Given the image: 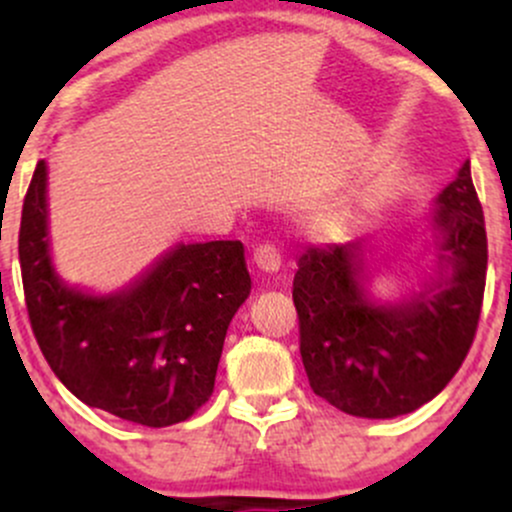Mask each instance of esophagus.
Instances as JSON below:
<instances>
[{"mask_svg":"<svg viewBox=\"0 0 512 512\" xmlns=\"http://www.w3.org/2000/svg\"><path fill=\"white\" fill-rule=\"evenodd\" d=\"M252 257H255V264L262 269V272H276V269L281 267V252L274 243L257 245L255 252H252Z\"/></svg>","mask_w":512,"mask_h":512,"instance_id":"34e87169","label":"esophagus"}]
</instances>
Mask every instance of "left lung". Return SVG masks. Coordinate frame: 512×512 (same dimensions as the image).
Wrapping results in <instances>:
<instances>
[{"label": "left lung", "instance_id": "left-lung-1", "mask_svg": "<svg viewBox=\"0 0 512 512\" xmlns=\"http://www.w3.org/2000/svg\"><path fill=\"white\" fill-rule=\"evenodd\" d=\"M433 223L452 274L433 296L383 308L358 281V243L313 245L298 260L293 303L308 383L363 419L409 414L450 383L477 334L486 286V226L469 161L440 192Z\"/></svg>", "mask_w": 512, "mask_h": 512}]
</instances>
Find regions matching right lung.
Instances as JSON below:
<instances>
[{"label": "right lung", "mask_w": 512, "mask_h": 512, "mask_svg": "<svg viewBox=\"0 0 512 512\" xmlns=\"http://www.w3.org/2000/svg\"><path fill=\"white\" fill-rule=\"evenodd\" d=\"M48 168L23 199L19 262L28 320L45 361L88 407L163 428L214 392L226 330L250 296L240 240L178 245L132 289L96 298L57 279L48 252Z\"/></svg>", "instance_id": "obj_1"}]
</instances>
